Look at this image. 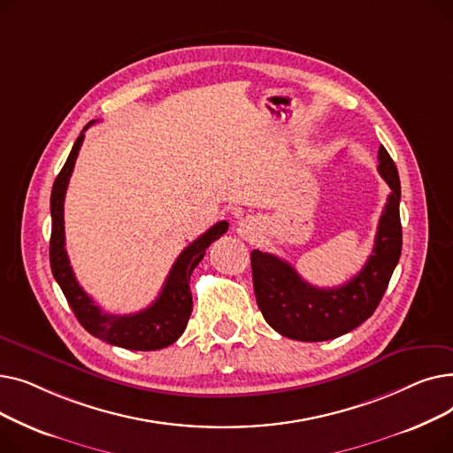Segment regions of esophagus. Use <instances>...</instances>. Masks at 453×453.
Wrapping results in <instances>:
<instances>
[{"label": "esophagus", "mask_w": 453, "mask_h": 453, "mask_svg": "<svg viewBox=\"0 0 453 453\" xmlns=\"http://www.w3.org/2000/svg\"><path fill=\"white\" fill-rule=\"evenodd\" d=\"M236 233H239L242 239H246V241H253L255 236H257V224H255V220L242 219L239 222V226H236Z\"/></svg>", "instance_id": "34e87169"}]
</instances>
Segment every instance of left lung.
Wrapping results in <instances>:
<instances>
[{
	"label": "left lung",
	"mask_w": 453,
	"mask_h": 453,
	"mask_svg": "<svg viewBox=\"0 0 453 453\" xmlns=\"http://www.w3.org/2000/svg\"><path fill=\"white\" fill-rule=\"evenodd\" d=\"M378 173L391 188L378 222L374 248L365 266L338 288H318L272 253L251 251L257 304L279 334L297 342H326L360 326L382 301L402 251L400 178L384 147L378 150Z\"/></svg>",
	"instance_id": "8db88e82"
}]
</instances>
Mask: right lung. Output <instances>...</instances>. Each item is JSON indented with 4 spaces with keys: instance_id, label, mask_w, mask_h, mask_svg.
I'll return each instance as SVG.
<instances>
[{
    "instance_id": "right-lung-1",
    "label": "right lung",
    "mask_w": 453,
    "mask_h": 453,
    "mask_svg": "<svg viewBox=\"0 0 453 453\" xmlns=\"http://www.w3.org/2000/svg\"><path fill=\"white\" fill-rule=\"evenodd\" d=\"M95 121L88 123V130ZM84 130L77 137L73 149H71L62 171L58 173L53 190H51V242H50V260L51 272L62 288L71 311L77 316L79 323L89 332L91 336L99 338L110 345H117L130 350H157L174 343L187 326V321L193 312V296H190L188 279L193 270L198 266L205 255V250L227 231L229 224L226 220L214 224L195 242H190L176 258L157 299L147 306L145 311L115 316L104 314L93 299L82 290L71 270L69 258L65 253L64 236V198L69 183V176L79 156L84 141Z\"/></svg>"
}]
</instances>
